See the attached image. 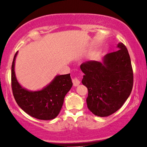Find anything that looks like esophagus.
<instances>
[{"mask_svg":"<svg viewBox=\"0 0 147 147\" xmlns=\"http://www.w3.org/2000/svg\"><path fill=\"white\" fill-rule=\"evenodd\" d=\"M72 82H73L74 86H78L80 84V81L78 79V78H74V79L72 80Z\"/></svg>","mask_w":147,"mask_h":147,"instance_id":"esophagus-1","label":"esophagus"}]
</instances>
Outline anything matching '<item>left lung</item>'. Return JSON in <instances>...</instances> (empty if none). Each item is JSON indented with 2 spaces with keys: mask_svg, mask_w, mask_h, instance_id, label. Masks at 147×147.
<instances>
[{
  "mask_svg": "<svg viewBox=\"0 0 147 147\" xmlns=\"http://www.w3.org/2000/svg\"><path fill=\"white\" fill-rule=\"evenodd\" d=\"M118 51L106 54L102 61L90 60L81 64L84 74L82 83L86 86L88 109L96 116L106 117L122 107L133 86V72L125 45H117Z\"/></svg>",
  "mask_w": 147,
  "mask_h": 147,
  "instance_id": "1",
  "label": "left lung"
}]
</instances>
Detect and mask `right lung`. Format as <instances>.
<instances>
[{"label":"right lung","mask_w":147,"mask_h":147,"mask_svg":"<svg viewBox=\"0 0 147 147\" xmlns=\"http://www.w3.org/2000/svg\"><path fill=\"white\" fill-rule=\"evenodd\" d=\"M11 67V84L14 98L24 112L39 120H52L57 117L63 106L64 98L71 89L73 83L70 74L57 75L43 89L28 90L19 83L15 75V59Z\"/></svg>","instance_id":"right-lung-1"}]
</instances>
